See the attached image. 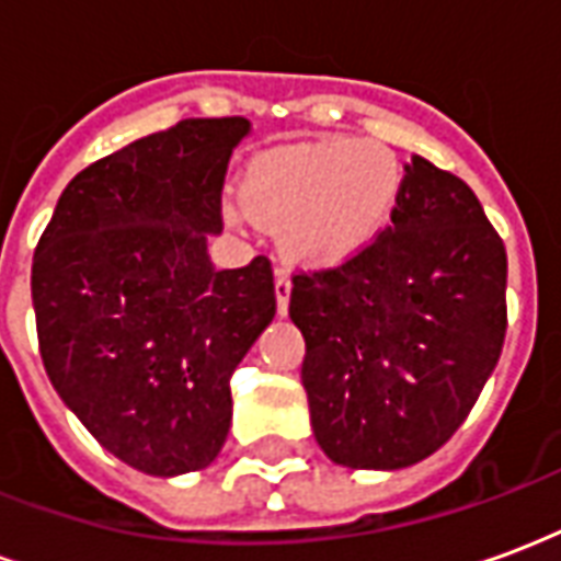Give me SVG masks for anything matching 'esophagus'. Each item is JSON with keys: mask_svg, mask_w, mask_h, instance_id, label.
<instances>
[{"mask_svg": "<svg viewBox=\"0 0 561 561\" xmlns=\"http://www.w3.org/2000/svg\"><path fill=\"white\" fill-rule=\"evenodd\" d=\"M288 300H291V276L285 270H276V309H279V316L288 312Z\"/></svg>", "mask_w": 561, "mask_h": 561, "instance_id": "esophagus-1", "label": "esophagus"}]
</instances>
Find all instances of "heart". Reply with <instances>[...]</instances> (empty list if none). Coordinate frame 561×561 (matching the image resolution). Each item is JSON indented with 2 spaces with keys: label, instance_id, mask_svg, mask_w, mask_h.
<instances>
[{
  "label": "heart",
  "instance_id": "obj_1",
  "mask_svg": "<svg viewBox=\"0 0 561 561\" xmlns=\"http://www.w3.org/2000/svg\"><path fill=\"white\" fill-rule=\"evenodd\" d=\"M400 185V161L388 147L324 140L257 159L245 173L243 207L282 231L294 261L333 264L381 228Z\"/></svg>",
  "mask_w": 561,
  "mask_h": 561
}]
</instances>
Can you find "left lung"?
Instances as JSON below:
<instances>
[{
	"label": "left lung",
	"mask_w": 561,
	"mask_h": 561,
	"mask_svg": "<svg viewBox=\"0 0 561 561\" xmlns=\"http://www.w3.org/2000/svg\"><path fill=\"white\" fill-rule=\"evenodd\" d=\"M291 282L309 417L333 462L405 469L457 433L507 330L505 243L469 185L412 156L388 228Z\"/></svg>",
	"instance_id": "1"
}]
</instances>
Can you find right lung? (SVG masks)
I'll return each instance as SVG.
<instances>
[{
	"instance_id": "add662e5",
	"label": "right lung",
	"mask_w": 561,
	"mask_h": 561,
	"mask_svg": "<svg viewBox=\"0 0 561 561\" xmlns=\"http://www.w3.org/2000/svg\"><path fill=\"white\" fill-rule=\"evenodd\" d=\"M249 119H183L92 161L32 257L47 378L99 445L171 478L219 457L231 376L276 316L264 255L209 264L221 185Z\"/></svg>"
}]
</instances>
